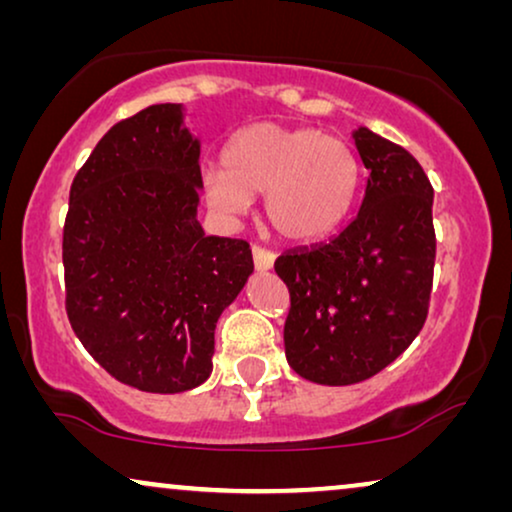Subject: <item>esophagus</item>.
Masks as SVG:
<instances>
[{"label": "esophagus", "instance_id": "obj_1", "mask_svg": "<svg viewBox=\"0 0 512 512\" xmlns=\"http://www.w3.org/2000/svg\"><path fill=\"white\" fill-rule=\"evenodd\" d=\"M251 254H254V265H256L258 272L270 270L272 265H275V254H272V251H268V249L251 247Z\"/></svg>", "mask_w": 512, "mask_h": 512}]
</instances>
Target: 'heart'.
I'll return each instance as SVG.
<instances>
[{
	"mask_svg": "<svg viewBox=\"0 0 512 512\" xmlns=\"http://www.w3.org/2000/svg\"><path fill=\"white\" fill-rule=\"evenodd\" d=\"M361 165L345 139L317 128L256 123L233 137L223 165L202 172L214 212L235 216L263 195L270 230L289 242L319 240L345 221L359 191Z\"/></svg>",
	"mask_w": 512,
	"mask_h": 512,
	"instance_id": "b5f03b06",
	"label": "heart"
}]
</instances>
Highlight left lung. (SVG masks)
Returning a JSON list of instances; mask_svg holds the SVG:
<instances>
[{
  "label": "left lung",
  "mask_w": 512,
  "mask_h": 512,
  "mask_svg": "<svg viewBox=\"0 0 512 512\" xmlns=\"http://www.w3.org/2000/svg\"><path fill=\"white\" fill-rule=\"evenodd\" d=\"M368 170L352 221L328 242L275 261L289 286L286 361L305 380L345 387L396 361L422 331L433 284V188L403 146L354 130Z\"/></svg>",
  "instance_id": "left-lung-1"
}]
</instances>
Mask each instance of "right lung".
I'll use <instances>...</instances> for the list:
<instances>
[{
  "mask_svg": "<svg viewBox=\"0 0 512 512\" xmlns=\"http://www.w3.org/2000/svg\"><path fill=\"white\" fill-rule=\"evenodd\" d=\"M200 139L181 104L116 123L76 172L62 233L67 317L88 354L149 394L200 387L214 328L254 261L198 221Z\"/></svg>",
  "mask_w": 512,
  "mask_h": 512,
  "instance_id": "right-lung-1",
  "label": "right lung"
}]
</instances>
